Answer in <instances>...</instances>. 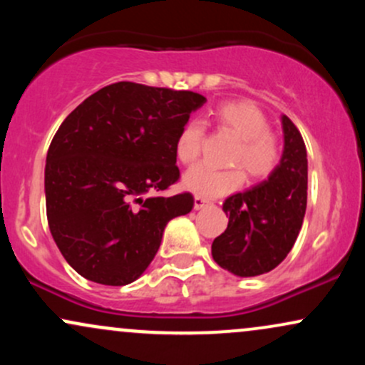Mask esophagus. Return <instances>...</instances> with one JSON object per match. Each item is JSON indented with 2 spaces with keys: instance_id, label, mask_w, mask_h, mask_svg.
<instances>
[{
  "instance_id": "1",
  "label": "esophagus",
  "mask_w": 365,
  "mask_h": 365,
  "mask_svg": "<svg viewBox=\"0 0 365 365\" xmlns=\"http://www.w3.org/2000/svg\"><path fill=\"white\" fill-rule=\"evenodd\" d=\"M209 200L207 199H204V197H200V195H195L194 197V209H197V211H199V209H204L206 206H209Z\"/></svg>"
}]
</instances>
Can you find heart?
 <instances>
[{"mask_svg":"<svg viewBox=\"0 0 365 365\" xmlns=\"http://www.w3.org/2000/svg\"><path fill=\"white\" fill-rule=\"evenodd\" d=\"M216 118L225 128L238 137L232 163L242 165L252 178H267L279 163V144L269 128L266 115L250 101H232L217 106ZM204 139V125L200 120H190L183 125L177 137V156L190 165L200 156ZM242 168L217 170L209 165H197L183 177V185L202 197H220L237 190L244 183Z\"/></svg>","mask_w":365,"mask_h":365,"instance_id":"1","label":"heart"}]
</instances>
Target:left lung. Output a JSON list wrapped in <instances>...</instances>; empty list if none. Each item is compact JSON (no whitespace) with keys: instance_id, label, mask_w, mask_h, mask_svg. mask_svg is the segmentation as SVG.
Instances as JSON below:
<instances>
[{"instance_id":"left-lung-1","label":"left lung","mask_w":365,"mask_h":365,"mask_svg":"<svg viewBox=\"0 0 365 365\" xmlns=\"http://www.w3.org/2000/svg\"><path fill=\"white\" fill-rule=\"evenodd\" d=\"M283 154L267 180L223 202L228 228L215 238L212 259L232 274L269 273L287 257L307 207V149L299 128L282 116Z\"/></svg>"}]
</instances>
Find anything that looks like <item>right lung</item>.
<instances>
[{"instance_id": "right-lung-1", "label": "right lung", "mask_w": 365, "mask_h": 365, "mask_svg": "<svg viewBox=\"0 0 365 365\" xmlns=\"http://www.w3.org/2000/svg\"><path fill=\"white\" fill-rule=\"evenodd\" d=\"M206 98L116 82L66 116L46 156V212L66 262L94 283L121 287L148 269L170 220L192 194L158 195L180 178L177 137Z\"/></svg>"}]
</instances>
